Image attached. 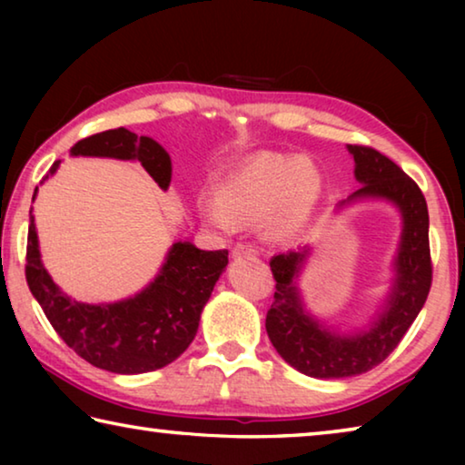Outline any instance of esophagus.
I'll return each mask as SVG.
<instances>
[{"label":"esophagus","mask_w":465,"mask_h":465,"mask_svg":"<svg viewBox=\"0 0 465 465\" xmlns=\"http://www.w3.org/2000/svg\"><path fill=\"white\" fill-rule=\"evenodd\" d=\"M258 250L254 246H250V243H235V248L232 250V256L233 258H243V256H256Z\"/></svg>","instance_id":"34e87169"}]
</instances>
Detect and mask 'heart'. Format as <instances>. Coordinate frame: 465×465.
I'll return each instance as SVG.
<instances>
[{
    "label": "heart",
    "instance_id": "b5f03b06",
    "mask_svg": "<svg viewBox=\"0 0 465 465\" xmlns=\"http://www.w3.org/2000/svg\"><path fill=\"white\" fill-rule=\"evenodd\" d=\"M326 183L302 153H262L232 172L217 188V201H196L204 223L232 232L235 222L264 217V233L274 242L302 235L322 207Z\"/></svg>",
    "mask_w": 465,
    "mask_h": 465
}]
</instances>
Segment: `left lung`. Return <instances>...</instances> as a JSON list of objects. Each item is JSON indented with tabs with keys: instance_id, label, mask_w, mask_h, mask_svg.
<instances>
[{
	"instance_id": "left-lung-1",
	"label": "left lung",
	"mask_w": 465,
	"mask_h": 465,
	"mask_svg": "<svg viewBox=\"0 0 465 465\" xmlns=\"http://www.w3.org/2000/svg\"><path fill=\"white\" fill-rule=\"evenodd\" d=\"M346 149L355 160L361 188L338 203L334 211L369 201L388 203L398 211L402 232L381 303L371 318L349 328L330 326L308 310L299 281L312 256V243L271 258L277 291L266 313V332L285 363L318 380H342L380 365L420 313L432 277L429 209L420 188L375 149L361 145H346Z\"/></svg>"
}]
</instances>
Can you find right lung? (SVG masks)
I'll use <instances>...</instances> for the list:
<instances>
[{"label": "right lung", "instance_id": "right-lung-1", "mask_svg": "<svg viewBox=\"0 0 465 465\" xmlns=\"http://www.w3.org/2000/svg\"><path fill=\"white\" fill-rule=\"evenodd\" d=\"M69 153L141 162L162 191H168L172 183V160L166 149L152 137H137L123 127L77 141ZM59 166L61 160L53 163L41 184ZM36 193L38 186L33 203ZM225 266L227 250H201L188 240H174L160 271L135 295L119 302L85 303L67 295L45 269L35 215L30 211L26 248L30 293L69 349L110 373L155 371L183 355L199 330L204 303Z\"/></svg>", "mask_w": 465, "mask_h": 465}]
</instances>
